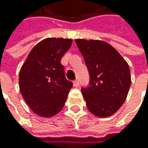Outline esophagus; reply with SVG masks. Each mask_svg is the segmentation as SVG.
Listing matches in <instances>:
<instances>
[{"label": "esophagus", "instance_id": "34e87169", "mask_svg": "<svg viewBox=\"0 0 148 148\" xmlns=\"http://www.w3.org/2000/svg\"><path fill=\"white\" fill-rule=\"evenodd\" d=\"M73 86H75V87H78L79 86V81L78 80L73 81Z\"/></svg>", "mask_w": 148, "mask_h": 148}]
</instances>
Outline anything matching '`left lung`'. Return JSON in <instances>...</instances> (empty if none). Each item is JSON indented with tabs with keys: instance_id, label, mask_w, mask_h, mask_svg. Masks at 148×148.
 Instances as JSON below:
<instances>
[{
	"instance_id": "obj_1",
	"label": "left lung",
	"mask_w": 148,
	"mask_h": 148,
	"mask_svg": "<svg viewBox=\"0 0 148 148\" xmlns=\"http://www.w3.org/2000/svg\"><path fill=\"white\" fill-rule=\"evenodd\" d=\"M75 42L90 75L89 86L81 90L88 109L99 117L110 116L122 106L130 90L127 62L105 42L76 39Z\"/></svg>"
}]
</instances>
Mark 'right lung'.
Masks as SVG:
<instances>
[{
    "mask_svg": "<svg viewBox=\"0 0 148 148\" xmlns=\"http://www.w3.org/2000/svg\"><path fill=\"white\" fill-rule=\"evenodd\" d=\"M71 45V39L47 38L33 48L20 69L22 97L40 116L55 115L66 101L73 82L66 78L60 61Z\"/></svg>",
    "mask_w": 148,
    "mask_h": 148,
    "instance_id": "obj_1",
    "label": "right lung"
}]
</instances>
